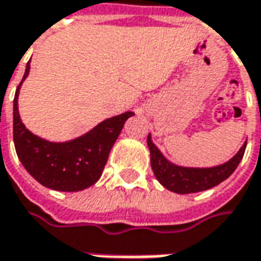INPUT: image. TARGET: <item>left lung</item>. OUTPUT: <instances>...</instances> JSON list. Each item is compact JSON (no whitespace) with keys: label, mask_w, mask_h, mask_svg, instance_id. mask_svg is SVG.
<instances>
[{"label":"left lung","mask_w":261,"mask_h":261,"mask_svg":"<svg viewBox=\"0 0 261 261\" xmlns=\"http://www.w3.org/2000/svg\"><path fill=\"white\" fill-rule=\"evenodd\" d=\"M246 145L240 148L230 161L225 164L217 165L213 168H187L178 167L175 164L169 162L158 148L153 145L151 135H148V146L151 152V167L153 174L159 182L162 184L167 190L176 194H192L210 190L221 184L224 179L231 175L239 167L240 161L243 159Z\"/></svg>","instance_id":"8db88e82"}]
</instances>
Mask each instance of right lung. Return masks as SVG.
Instances as JSON below:
<instances>
[{"label": "right lung", "mask_w": 261, "mask_h": 261, "mask_svg": "<svg viewBox=\"0 0 261 261\" xmlns=\"http://www.w3.org/2000/svg\"><path fill=\"white\" fill-rule=\"evenodd\" d=\"M30 61L14 97V145L18 159L36 181L56 191H82L99 181L109 152L134 112L100 122L83 136L69 142H50L31 134L21 122L18 93L29 76Z\"/></svg>", "instance_id": "add662e5"}]
</instances>
